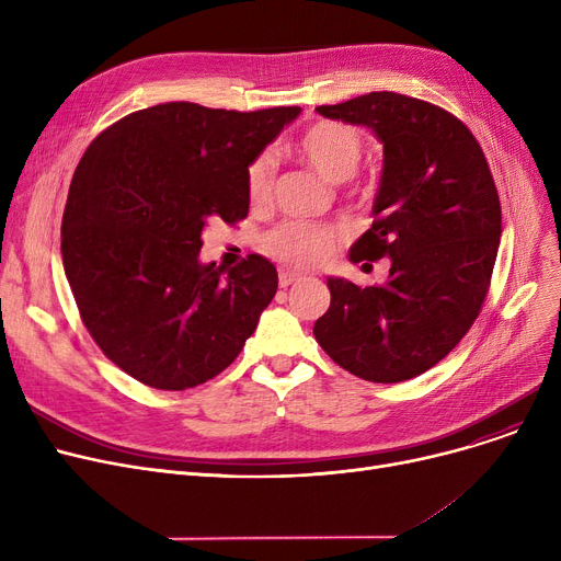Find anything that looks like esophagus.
<instances>
[{
  "label": "esophagus",
  "instance_id": "1",
  "mask_svg": "<svg viewBox=\"0 0 561 561\" xmlns=\"http://www.w3.org/2000/svg\"><path fill=\"white\" fill-rule=\"evenodd\" d=\"M300 279H302L300 273H293V271H282V273H279V286H282V288H288L290 284H296V282H300Z\"/></svg>",
  "mask_w": 561,
  "mask_h": 561
}]
</instances>
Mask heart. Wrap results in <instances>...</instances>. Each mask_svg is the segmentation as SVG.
<instances>
[{"label": "heart", "mask_w": 561, "mask_h": 561, "mask_svg": "<svg viewBox=\"0 0 561 561\" xmlns=\"http://www.w3.org/2000/svg\"><path fill=\"white\" fill-rule=\"evenodd\" d=\"M296 152L320 176L332 184H343L355 176L364 159L362 134L343 123L322 121L311 125L296 142ZM275 184V159L259 154L245 172L248 199L254 209L268 206ZM341 243V231L330 225H316L307 220H284L263 236V250L273 259L309 268L325 261Z\"/></svg>", "instance_id": "1"}]
</instances>
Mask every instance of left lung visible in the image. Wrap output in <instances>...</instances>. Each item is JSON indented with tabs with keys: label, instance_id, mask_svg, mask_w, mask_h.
<instances>
[{
	"label": "left lung",
	"instance_id": "left-lung-1",
	"mask_svg": "<svg viewBox=\"0 0 561 561\" xmlns=\"http://www.w3.org/2000/svg\"><path fill=\"white\" fill-rule=\"evenodd\" d=\"M316 111L385 145L375 220L350 261L389 256L391 271L364 288L328 277L313 336L347 373L396 385L444 359L482 309L503 231L493 174L470 129L430 102L381 91Z\"/></svg>",
	"mask_w": 561,
	"mask_h": 561
}]
</instances>
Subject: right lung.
Here are the masks:
<instances>
[{
  "instance_id": "right-lung-1",
  "label": "right lung",
  "mask_w": 561,
  "mask_h": 561,
  "mask_svg": "<svg viewBox=\"0 0 561 561\" xmlns=\"http://www.w3.org/2000/svg\"><path fill=\"white\" fill-rule=\"evenodd\" d=\"M300 111L168 102L88 145L64 211V268L85 330L142 385L184 391L220 375L275 298L268 259L202 263V229L248 216V165Z\"/></svg>"
}]
</instances>
